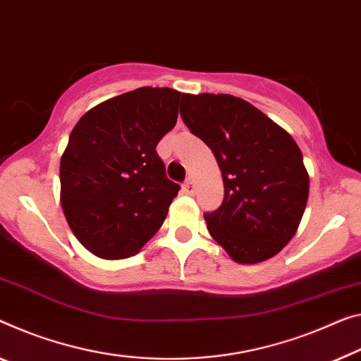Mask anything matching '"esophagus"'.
Here are the masks:
<instances>
[{
	"instance_id": "1",
	"label": "esophagus",
	"mask_w": 361,
	"mask_h": 361,
	"mask_svg": "<svg viewBox=\"0 0 361 361\" xmlns=\"http://www.w3.org/2000/svg\"><path fill=\"white\" fill-rule=\"evenodd\" d=\"M182 190H184L185 195H192L193 190H195V188H193V179H192V177H187V180L184 182V185H182Z\"/></svg>"
}]
</instances>
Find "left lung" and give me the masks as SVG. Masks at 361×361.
Listing matches in <instances>:
<instances>
[{
	"label": "left lung",
	"mask_w": 361,
	"mask_h": 361,
	"mask_svg": "<svg viewBox=\"0 0 361 361\" xmlns=\"http://www.w3.org/2000/svg\"><path fill=\"white\" fill-rule=\"evenodd\" d=\"M180 116L223 174V204L204 214L209 234L235 263L273 258L295 235L308 200L295 140L253 104L224 93H185Z\"/></svg>",
	"instance_id": "left-lung-1"
}]
</instances>
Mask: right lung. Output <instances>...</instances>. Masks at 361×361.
<instances>
[{"mask_svg":"<svg viewBox=\"0 0 361 361\" xmlns=\"http://www.w3.org/2000/svg\"><path fill=\"white\" fill-rule=\"evenodd\" d=\"M180 92L142 87L82 116L61 157V207L88 252L103 259L134 257L157 234L179 184L157 153L173 130Z\"/></svg>","mask_w":361,"mask_h":361,"instance_id":"1","label":"right lung"}]
</instances>
